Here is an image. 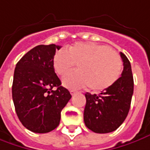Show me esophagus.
Segmentation results:
<instances>
[{"label": "esophagus", "instance_id": "obj_1", "mask_svg": "<svg viewBox=\"0 0 150 150\" xmlns=\"http://www.w3.org/2000/svg\"><path fill=\"white\" fill-rule=\"evenodd\" d=\"M70 93H71V94L73 96V95H75V93H76V91H75V90H70Z\"/></svg>", "mask_w": 150, "mask_h": 150}]
</instances>
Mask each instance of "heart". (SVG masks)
Instances as JSON below:
<instances>
[{"instance_id":"b5f03b06","label":"heart","mask_w":150,"mask_h":150,"mask_svg":"<svg viewBox=\"0 0 150 150\" xmlns=\"http://www.w3.org/2000/svg\"><path fill=\"white\" fill-rule=\"evenodd\" d=\"M75 64L78 71L62 79L63 85L71 89L88 86L93 91L105 90L117 82L122 71V59L116 52L90 42H75L54 54L52 65L59 75H66Z\"/></svg>"}]
</instances>
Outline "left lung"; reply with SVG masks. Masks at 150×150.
<instances>
[{"label": "left lung", "mask_w": 150, "mask_h": 150, "mask_svg": "<svg viewBox=\"0 0 150 150\" xmlns=\"http://www.w3.org/2000/svg\"><path fill=\"white\" fill-rule=\"evenodd\" d=\"M120 55L124 68L117 82L98 95L85 93L83 121L85 126L95 133L116 131L125 121L130 110L134 91L133 75L128 58L122 52Z\"/></svg>", "instance_id": "8db88e82"}]
</instances>
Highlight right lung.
Instances as JSON below:
<instances>
[{
	"instance_id": "obj_1",
	"label": "right lung",
	"mask_w": 150,
	"mask_h": 150,
	"mask_svg": "<svg viewBox=\"0 0 150 150\" xmlns=\"http://www.w3.org/2000/svg\"><path fill=\"white\" fill-rule=\"evenodd\" d=\"M55 44L38 45L16 64L12 85L15 112L23 126L34 133H47L59 126L61 112L71 99L54 71ZM56 88V90H53Z\"/></svg>"
}]
</instances>
